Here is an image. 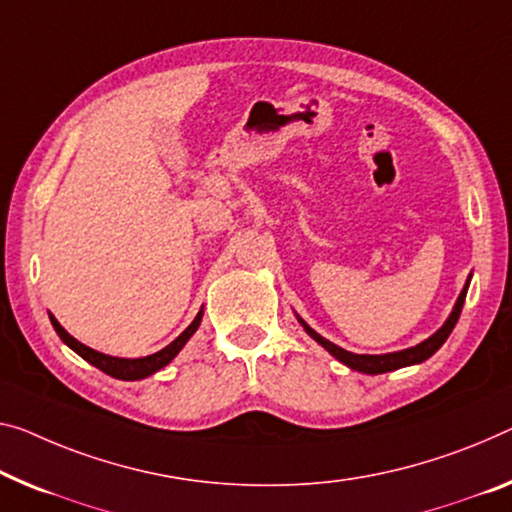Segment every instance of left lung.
Here are the masks:
<instances>
[{"label":"left lung","mask_w":512,"mask_h":512,"mask_svg":"<svg viewBox=\"0 0 512 512\" xmlns=\"http://www.w3.org/2000/svg\"><path fill=\"white\" fill-rule=\"evenodd\" d=\"M471 279V277H469ZM469 279L465 283V288H462V293L458 297V302H455L451 316L444 322L442 327L437 329L435 334L426 341L414 345V348H407V350H400V352H389V355H355V352H348L343 348H338L332 341H327V338H322L318 332H313V329L306 325L302 318H297L302 322L304 332L309 334L313 341H318L322 348H325L329 355H334L341 364H345L352 371H359V373H368V375H377V373H389V371H396V368H403V366H412V364H421V361H426L428 357L435 355V352L442 348L444 341L448 338V334L453 332L455 322L460 318V311H462V304H465V297H467V288H469Z\"/></svg>","instance_id":"8db88e82"}]
</instances>
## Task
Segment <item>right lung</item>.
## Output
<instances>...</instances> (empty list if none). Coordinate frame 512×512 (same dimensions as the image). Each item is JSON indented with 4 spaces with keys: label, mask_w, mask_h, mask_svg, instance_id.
Segmentation results:
<instances>
[{
    "label": "right lung",
    "mask_w": 512,
    "mask_h": 512,
    "mask_svg": "<svg viewBox=\"0 0 512 512\" xmlns=\"http://www.w3.org/2000/svg\"><path fill=\"white\" fill-rule=\"evenodd\" d=\"M201 318H203V311L196 313V318L192 320V325L185 329L183 334H180L176 341H171L167 348H162L160 352H155V355H148V357H139V359H123V357H109V355H102V352L89 348V345H84L77 341V338L70 336L64 327L59 325V320L50 316L52 320V327L54 332L59 334L61 341H64L70 350H75L77 355H80L82 359L89 361L91 366L100 368L102 373L112 375L116 377V380H144V377L153 375L160 371V368H164L169 364L171 359H174L180 350H183V345L190 341L192 334L199 329L201 325Z\"/></svg>",
    "instance_id": "right-lung-1"
}]
</instances>
